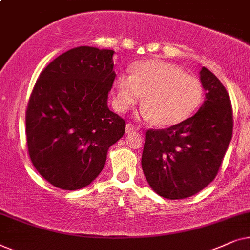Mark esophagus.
<instances>
[{
	"mask_svg": "<svg viewBox=\"0 0 250 250\" xmlns=\"http://www.w3.org/2000/svg\"><path fill=\"white\" fill-rule=\"evenodd\" d=\"M136 130H137V128H136L132 123H127V125H125V132H127V134H129V132H134Z\"/></svg>",
	"mask_w": 250,
	"mask_h": 250,
	"instance_id": "34e87169",
	"label": "esophagus"
}]
</instances>
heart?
Instances as JSON below:
<instances>
[{"label":"heart","mask_w":250,"mask_h":250,"mask_svg":"<svg viewBox=\"0 0 250 250\" xmlns=\"http://www.w3.org/2000/svg\"><path fill=\"white\" fill-rule=\"evenodd\" d=\"M131 73H121L115 80L113 104L119 112H127L143 97L142 118L167 127L191 116L204 101L200 80L170 62H139L132 65Z\"/></svg>","instance_id":"b5f03b06"}]
</instances>
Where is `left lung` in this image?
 Returning <instances> with one entry per match:
<instances>
[{"instance_id": "1", "label": "left lung", "mask_w": 250, "mask_h": 250, "mask_svg": "<svg viewBox=\"0 0 250 250\" xmlns=\"http://www.w3.org/2000/svg\"><path fill=\"white\" fill-rule=\"evenodd\" d=\"M206 101L191 118L166 129H148L142 155L146 181L170 200L197 194L214 181L233 130L231 99L222 82L200 71Z\"/></svg>"}]
</instances>
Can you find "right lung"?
Here are the masks:
<instances>
[{
    "mask_svg": "<svg viewBox=\"0 0 250 250\" xmlns=\"http://www.w3.org/2000/svg\"><path fill=\"white\" fill-rule=\"evenodd\" d=\"M113 50L79 46L40 74L26 109V141L36 170L56 188L89 185L104 168L125 121L107 107Z\"/></svg>",
    "mask_w": 250,
    "mask_h": 250,
    "instance_id": "right-lung-1",
    "label": "right lung"
}]
</instances>
